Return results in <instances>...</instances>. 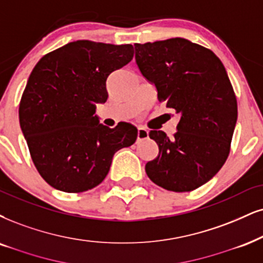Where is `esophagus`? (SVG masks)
Here are the masks:
<instances>
[{
  "instance_id": "34e87169",
  "label": "esophagus",
  "mask_w": 263,
  "mask_h": 263,
  "mask_svg": "<svg viewBox=\"0 0 263 263\" xmlns=\"http://www.w3.org/2000/svg\"><path fill=\"white\" fill-rule=\"evenodd\" d=\"M148 138V132L145 128H138V139L137 141L145 140V139Z\"/></svg>"
}]
</instances>
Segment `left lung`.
<instances>
[{
  "instance_id": "left-lung-1",
  "label": "left lung",
  "mask_w": 263,
  "mask_h": 263,
  "mask_svg": "<svg viewBox=\"0 0 263 263\" xmlns=\"http://www.w3.org/2000/svg\"><path fill=\"white\" fill-rule=\"evenodd\" d=\"M135 61L158 101L179 116L172 138L162 130L148 133L158 156L146 163V174L178 193L203 185L224 164L238 119L224 66L209 48L183 37L137 44Z\"/></svg>"
}]
</instances>
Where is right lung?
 I'll return each mask as SVG.
<instances>
[{
	"mask_svg": "<svg viewBox=\"0 0 263 263\" xmlns=\"http://www.w3.org/2000/svg\"><path fill=\"white\" fill-rule=\"evenodd\" d=\"M134 57L132 45L69 42L39 61L19 105V123L31 160L47 184L66 193L99 185L113 155L130 146L138 129L100 123L96 105L107 101L109 74Z\"/></svg>",
	"mask_w": 263,
	"mask_h": 263,
	"instance_id": "obj_1",
	"label": "right lung"
}]
</instances>
